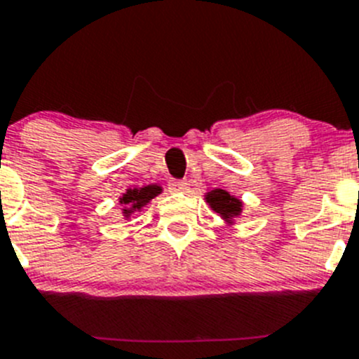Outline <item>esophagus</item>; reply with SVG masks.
<instances>
[{
  "mask_svg": "<svg viewBox=\"0 0 359 359\" xmlns=\"http://www.w3.org/2000/svg\"><path fill=\"white\" fill-rule=\"evenodd\" d=\"M168 189L172 191V193H182V191L187 189V180H179V179L170 180Z\"/></svg>",
  "mask_w": 359,
  "mask_h": 359,
  "instance_id": "1",
  "label": "esophagus"
}]
</instances>
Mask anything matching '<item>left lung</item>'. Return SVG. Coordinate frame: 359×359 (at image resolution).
I'll use <instances>...</instances> for the list:
<instances>
[{"mask_svg":"<svg viewBox=\"0 0 359 359\" xmlns=\"http://www.w3.org/2000/svg\"><path fill=\"white\" fill-rule=\"evenodd\" d=\"M207 200L208 203H210V207L226 219L233 217V215H238L240 210H242V208H240L242 203H240L238 200H235L233 196H229V194L222 189H215L212 191V193H208Z\"/></svg>","mask_w":359,"mask_h":359,"instance_id":"8db88e82","label":"left lung"}]
</instances>
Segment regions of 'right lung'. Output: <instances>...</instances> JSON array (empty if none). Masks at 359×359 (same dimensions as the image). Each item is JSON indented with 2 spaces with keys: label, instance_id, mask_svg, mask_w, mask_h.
Here are the masks:
<instances>
[{
  "label": "right lung",
  "instance_id": "right-lung-1",
  "mask_svg": "<svg viewBox=\"0 0 359 359\" xmlns=\"http://www.w3.org/2000/svg\"><path fill=\"white\" fill-rule=\"evenodd\" d=\"M159 191L161 189H159L158 186H145V187H140V189H130L123 198H121V203L128 205L126 212L137 210V208H140L142 205L147 203L149 200H152L156 194H159Z\"/></svg>",
  "mask_w": 359,
  "mask_h": 359
}]
</instances>
